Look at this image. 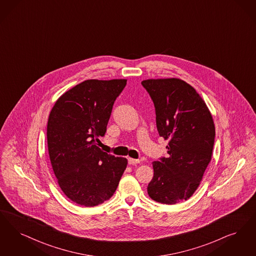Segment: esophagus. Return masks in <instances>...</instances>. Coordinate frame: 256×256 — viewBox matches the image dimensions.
Wrapping results in <instances>:
<instances>
[{
    "label": "esophagus",
    "instance_id": "34e87169",
    "mask_svg": "<svg viewBox=\"0 0 256 256\" xmlns=\"http://www.w3.org/2000/svg\"><path fill=\"white\" fill-rule=\"evenodd\" d=\"M128 164H140V160H137V159H132V158H128Z\"/></svg>",
    "mask_w": 256,
    "mask_h": 256
}]
</instances>
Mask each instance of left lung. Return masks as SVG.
Masks as SVG:
<instances>
[{
  "label": "left lung",
  "mask_w": 256,
  "mask_h": 256,
  "mask_svg": "<svg viewBox=\"0 0 256 256\" xmlns=\"http://www.w3.org/2000/svg\"><path fill=\"white\" fill-rule=\"evenodd\" d=\"M142 84L154 101L159 135L168 140V156L152 162L148 194L162 204L186 201L199 186L212 160V116L202 97L181 79H148Z\"/></svg>",
  "instance_id": "8db88e82"
}]
</instances>
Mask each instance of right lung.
Returning <instances> with one entry per match:
<instances>
[{
	"mask_svg": "<svg viewBox=\"0 0 256 256\" xmlns=\"http://www.w3.org/2000/svg\"><path fill=\"white\" fill-rule=\"evenodd\" d=\"M126 84V79L86 80L52 108L46 130L50 159L62 192L76 204L94 206L108 200L126 168V158L96 144Z\"/></svg>",
	"mask_w": 256,
	"mask_h": 256,
	"instance_id": "1",
	"label": "right lung"
}]
</instances>
